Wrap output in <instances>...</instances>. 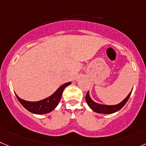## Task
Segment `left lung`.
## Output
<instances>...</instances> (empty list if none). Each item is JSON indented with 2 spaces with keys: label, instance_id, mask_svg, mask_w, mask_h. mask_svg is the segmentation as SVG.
Here are the masks:
<instances>
[{
  "label": "left lung",
  "instance_id": "1",
  "mask_svg": "<svg viewBox=\"0 0 146 146\" xmlns=\"http://www.w3.org/2000/svg\"><path fill=\"white\" fill-rule=\"evenodd\" d=\"M132 91L129 93V95L117 105H102V104L97 103V102H94L91 99L89 94V92L87 93L85 97V100L87 103L88 104L89 107L93 111L98 112V113H102V114H112L114 112H117V111L120 110L123 106L126 104V102L128 100L129 98H130V95H131Z\"/></svg>",
  "mask_w": 146,
  "mask_h": 146
}]
</instances>
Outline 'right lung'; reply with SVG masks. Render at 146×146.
Instances as JSON below:
<instances>
[{
  "label": "right lung",
  "mask_w": 146,
  "mask_h": 146,
  "mask_svg": "<svg viewBox=\"0 0 146 146\" xmlns=\"http://www.w3.org/2000/svg\"><path fill=\"white\" fill-rule=\"evenodd\" d=\"M71 83L72 82H70L62 84L51 96L48 97L44 100H41L36 101V102H30V101L22 100L16 94V96L19 102L29 112H32L34 114H37V115L48 113L56 108V107L57 106L59 101H60L61 98H62L64 90L65 89V87L71 84Z\"/></svg>",
  "instance_id": "add662e5"
}]
</instances>
